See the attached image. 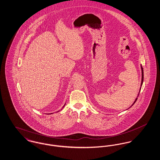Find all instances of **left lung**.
<instances>
[{"label":"left lung","instance_id":"1","mask_svg":"<svg viewBox=\"0 0 160 160\" xmlns=\"http://www.w3.org/2000/svg\"><path fill=\"white\" fill-rule=\"evenodd\" d=\"M141 69H142V82H141V85H140V91H139V92H138V95H137V97H138V95H139V93H140V89H141V88H142V84H143V67H142V65H141ZM137 97L135 99V101H134V102H133V104L131 106V107L133 105H134V104L136 102V101H137Z\"/></svg>","mask_w":160,"mask_h":160}]
</instances>
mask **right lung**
<instances>
[{
	"label": "right lung",
	"instance_id": "add662e5",
	"mask_svg": "<svg viewBox=\"0 0 160 160\" xmlns=\"http://www.w3.org/2000/svg\"><path fill=\"white\" fill-rule=\"evenodd\" d=\"M65 105H64V106H63V107H62V108H63V107H64V106H65ZM62 109H61V110H62ZM51 114H52V113H51Z\"/></svg>",
	"mask_w": 160,
	"mask_h": 160
}]
</instances>
